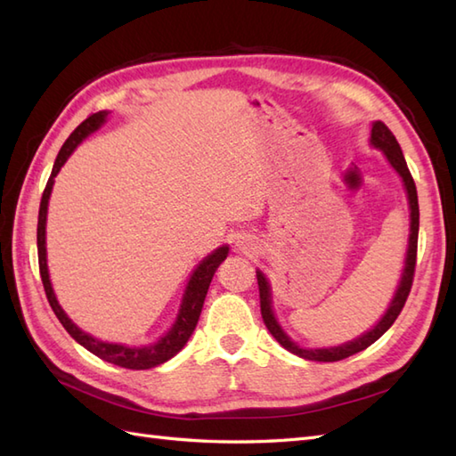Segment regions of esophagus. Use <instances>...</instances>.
<instances>
[{
    "mask_svg": "<svg viewBox=\"0 0 456 456\" xmlns=\"http://www.w3.org/2000/svg\"><path fill=\"white\" fill-rule=\"evenodd\" d=\"M235 248L239 250L240 255H247V256H250V255H255L256 253V240L253 239V237H248V235H243V237H239L237 239V245H235Z\"/></svg>",
    "mask_w": 456,
    "mask_h": 456,
    "instance_id": "esophagus-1",
    "label": "esophagus"
}]
</instances>
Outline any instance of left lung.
<instances>
[{
  "mask_svg": "<svg viewBox=\"0 0 456 456\" xmlns=\"http://www.w3.org/2000/svg\"><path fill=\"white\" fill-rule=\"evenodd\" d=\"M370 147L380 151L386 160L390 162V167L395 170V174L402 178L405 196H408V206H410V237H408V250H405V260H403V270L400 276V282L395 286V292L392 296V302L386 307L384 315L378 319V322L364 331L362 335H358L353 341H346L335 346H319V348H307V346H299L292 337H289L282 325H280L278 317L274 314L273 307V288H270V282L263 270L256 268V280H258V292H260V312H263L265 325L273 335L276 341L282 345L286 351L292 354H297L299 358H305V361H315V362H337L343 361V358L351 356L354 353L364 351L366 346H370L376 343L395 322V317L400 315L402 307L405 304V299L410 296L411 282H413V273H415V255H418V235H419V203H418V190H415V183L411 174L408 170V164H405L403 152L400 149V142L395 141L392 131L386 127L382 121H372L370 127Z\"/></svg>",
  "mask_w": 456,
  "mask_h": 456,
  "instance_id": "left-lung-1",
  "label": "left lung"
}]
</instances>
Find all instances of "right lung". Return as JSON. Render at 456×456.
I'll return each mask as SVG.
<instances>
[{
	"mask_svg": "<svg viewBox=\"0 0 456 456\" xmlns=\"http://www.w3.org/2000/svg\"><path fill=\"white\" fill-rule=\"evenodd\" d=\"M108 110L98 111L90 115L88 119L82 121L78 127L74 129L70 137L66 139L62 144L61 152L54 160V167L51 172V178L46 182V188L41 200V208H38V225H37V250H38V268H41V280L45 286V292L48 297V304H51L54 315L58 317V322L62 323L70 337L76 343H80L84 348L95 356H100L102 361L118 364L123 368H131V370H147V368H154L162 362L170 361L172 356H176L183 345L188 343V338L191 337L193 329L198 325V319L201 314L203 302H206L208 289L211 284V278L216 274V270L223 260L229 255V245H221L216 250L200 260V265L191 270V274L188 278V284L183 288L182 294V302L178 307L176 319H174L172 327L164 333L159 341H154L151 345H141V346H129L123 343H110V341H102V338L94 337L90 333L82 331V329L76 325L68 314L62 309V305L58 304V297L54 294V288L51 282V274H48V263H46V216H48V200H51L53 186H54V178L56 174L61 172V168L66 164V160L70 159V154L78 149V144L86 141L94 134L95 131H100L105 123H108L110 118Z\"/></svg>",
	"mask_w": 456,
	"mask_h": 456,
	"instance_id": "obj_1",
	"label": "right lung"
}]
</instances>
